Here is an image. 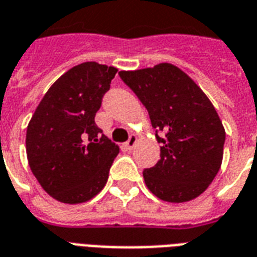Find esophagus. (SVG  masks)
I'll return each mask as SVG.
<instances>
[{
  "instance_id": "34e87169",
  "label": "esophagus",
  "mask_w": 257,
  "mask_h": 257,
  "mask_svg": "<svg viewBox=\"0 0 257 257\" xmlns=\"http://www.w3.org/2000/svg\"><path fill=\"white\" fill-rule=\"evenodd\" d=\"M136 143H138V138H136L135 135H132V136L128 139V142H126V147H128L129 150H132V148L136 146Z\"/></svg>"
}]
</instances>
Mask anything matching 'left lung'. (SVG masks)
Segmentation results:
<instances>
[{
	"mask_svg": "<svg viewBox=\"0 0 257 257\" xmlns=\"http://www.w3.org/2000/svg\"><path fill=\"white\" fill-rule=\"evenodd\" d=\"M125 84L146 106L161 143V159L144 169V182L161 200L200 196L222 165L225 128L215 107L191 77L172 64L121 70Z\"/></svg>",
	"mask_w": 257,
	"mask_h": 257,
	"instance_id": "left-lung-1",
	"label": "left lung"
}]
</instances>
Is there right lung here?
Here are the masks:
<instances>
[{
    "label": "right lung",
    "mask_w": 257,
    "mask_h": 257,
    "mask_svg": "<svg viewBox=\"0 0 257 257\" xmlns=\"http://www.w3.org/2000/svg\"><path fill=\"white\" fill-rule=\"evenodd\" d=\"M114 66L83 62L51 85L27 126L26 150L32 174L56 200L84 203L107 182L118 146L95 123Z\"/></svg>",
    "instance_id": "right-lung-1"
}]
</instances>
